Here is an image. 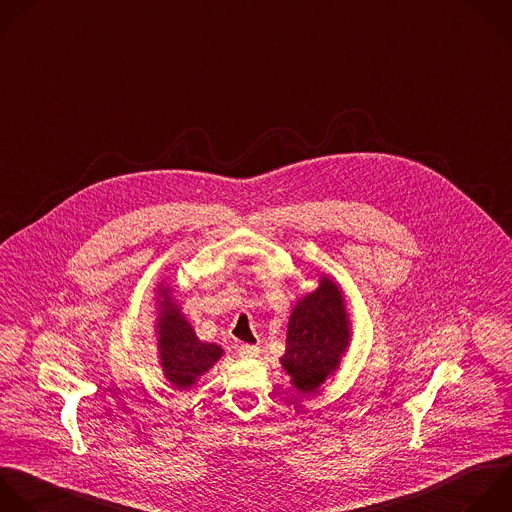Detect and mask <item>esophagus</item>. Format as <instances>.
<instances>
[{"label": "esophagus", "instance_id": "34e87169", "mask_svg": "<svg viewBox=\"0 0 512 512\" xmlns=\"http://www.w3.org/2000/svg\"><path fill=\"white\" fill-rule=\"evenodd\" d=\"M239 356L245 360H255V358H259V348L243 344V346H239Z\"/></svg>", "mask_w": 512, "mask_h": 512}]
</instances>
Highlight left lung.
Wrapping results in <instances>:
<instances>
[{
  "mask_svg": "<svg viewBox=\"0 0 512 512\" xmlns=\"http://www.w3.org/2000/svg\"><path fill=\"white\" fill-rule=\"evenodd\" d=\"M285 344L281 364L299 392H315L335 372L350 346V319L342 291L329 277L293 307Z\"/></svg>",
  "mask_w": 512,
  "mask_h": 512,
  "instance_id": "8db88e82",
  "label": "left lung"
}]
</instances>
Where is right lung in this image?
<instances>
[{"mask_svg":"<svg viewBox=\"0 0 512 512\" xmlns=\"http://www.w3.org/2000/svg\"><path fill=\"white\" fill-rule=\"evenodd\" d=\"M158 354L164 376L170 384L187 390L223 356L217 344H205L195 335L189 321L170 297L168 287H160L158 301Z\"/></svg>","mask_w":512,"mask_h":512,"instance_id":"add662e5","label":"right lung"}]
</instances>
